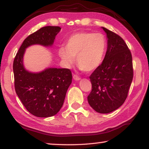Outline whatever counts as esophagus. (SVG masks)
Returning a JSON list of instances; mask_svg holds the SVG:
<instances>
[{
    "instance_id": "obj_1",
    "label": "esophagus",
    "mask_w": 149,
    "mask_h": 149,
    "mask_svg": "<svg viewBox=\"0 0 149 149\" xmlns=\"http://www.w3.org/2000/svg\"><path fill=\"white\" fill-rule=\"evenodd\" d=\"M73 78H74V79H75V80H76V81H77V80H79L80 79H81V77H80L79 76H78V75L74 74V75H73Z\"/></svg>"
}]
</instances>
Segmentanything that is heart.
I'll list each match as a JSON object with an SVG mask.
<instances>
[{"mask_svg":"<svg viewBox=\"0 0 149 149\" xmlns=\"http://www.w3.org/2000/svg\"><path fill=\"white\" fill-rule=\"evenodd\" d=\"M107 49V40L100 33L81 32L70 36L65 43V48L59 49V56L66 66L75 62L79 69L91 72L97 68L102 62Z\"/></svg>","mask_w":149,"mask_h":149,"instance_id":"obj_1","label":"heart"}]
</instances>
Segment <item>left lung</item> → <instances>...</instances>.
Listing matches in <instances>:
<instances>
[{
  "label": "left lung",
  "instance_id": "1",
  "mask_svg": "<svg viewBox=\"0 0 149 149\" xmlns=\"http://www.w3.org/2000/svg\"><path fill=\"white\" fill-rule=\"evenodd\" d=\"M107 37L103 62L89 76L92 89L87 101L95 111L109 113L123 104L133 77L132 55L121 36L102 27Z\"/></svg>",
  "mask_w": 149,
  "mask_h": 149
}]
</instances>
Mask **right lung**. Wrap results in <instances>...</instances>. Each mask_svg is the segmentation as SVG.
Masks as SVG:
<instances>
[{
	"label": "right lung",
	"mask_w": 149,
	"mask_h": 149,
	"mask_svg": "<svg viewBox=\"0 0 149 149\" xmlns=\"http://www.w3.org/2000/svg\"><path fill=\"white\" fill-rule=\"evenodd\" d=\"M59 26H44L29 35L20 47L13 62L16 93L28 111L36 117H49L62 108L66 92L72 84V75L67 68H48L31 73L24 68L25 49L34 44L51 46Z\"/></svg>",
	"instance_id": "right-lung-1"
}]
</instances>
